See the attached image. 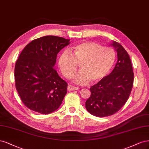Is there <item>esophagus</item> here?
<instances>
[{"label": "esophagus", "mask_w": 149, "mask_h": 149, "mask_svg": "<svg viewBox=\"0 0 149 149\" xmlns=\"http://www.w3.org/2000/svg\"><path fill=\"white\" fill-rule=\"evenodd\" d=\"M79 88L78 87H74V86L71 85H69L68 86V90L69 91H72V90H78Z\"/></svg>", "instance_id": "esophagus-1"}]
</instances>
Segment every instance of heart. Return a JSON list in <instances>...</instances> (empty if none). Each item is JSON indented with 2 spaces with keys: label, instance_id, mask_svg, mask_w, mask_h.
Wrapping results in <instances>:
<instances>
[{
  "label": "heart",
  "instance_id": "1",
  "mask_svg": "<svg viewBox=\"0 0 149 149\" xmlns=\"http://www.w3.org/2000/svg\"><path fill=\"white\" fill-rule=\"evenodd\" d=\"M73 54L68 50L63 51L58 59L59 68L66 79H71L77 70H81L74 77L79 84H87L90 80L97 83L103 80L111 70L116 59L114 50L103 47L98 43L87 41L74 46Z\"/></svg>",
  "mask_w": 149,
  "mask_h": 149
}]
</instances>
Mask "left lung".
<instances>
[{
    "label": "left lung",
    "mask_w": 149,
    "mask_h": 149,
    "mask_svg": "<svg viewBox=\"0 0 149 149\" xmlns=\"http://www.w3.org/2000/svg\"><path fill=\"white\" fill-rule=\"evenodd\" d=\"M111 45L117 51V63L111 73L91 87V95L85 102L87 111L97 117L118 112L126 103L133 86L134 73L128 53L116 41Z\"/></svg>",
    "instance_id": "1"
}]
</instances>
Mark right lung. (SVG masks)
Returning a JSON list of instances; mask_svg holds the SVG:
<instances>
[{
    "label": "right lung",
    "instance_id": "add662e5",
    "mask_svg": "<svg viewBox=\"0 0 149 149\" xmlns=\"http://www.w3.org/2000/svg\"><path fill=\"white\" fill-rule=\"evenodd\" d=\"M70 40L56 36L37 38L23 49L15 67V87L23 104L43 114L58 109L68 84L54 69L59 52Z\"/></svg>",
    "mask_w": 149,
    "mask_h": 149
}]
</instances>
